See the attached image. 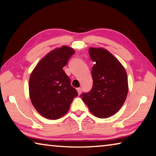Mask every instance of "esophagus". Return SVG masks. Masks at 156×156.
I'll list each match as a JSON object with an SVG mask.
<instances>
[{"label":"esophagus","mask_w":156,"mask_h":156,"mask_svg":"<svg viewBox=\"0 0 156 156\" xmlns=\"http://www.w3.org/2000/svg\"><path fill=\"white\" fill-rule=\"evenodd\" d=\"M77 91H78V95H80L81 92H82V89L81 88H77Z\"/></svg>","instance_id":"esophagus-1"}]
</instances>
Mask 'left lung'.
Listing matches in <instances>:
<instances>
[{"label": "left lung", "instance_id": "obj_1", "mask_svg": "<svg viewBox=\"0 0 156 156\" xmlns=\"http://www.w3.org/2000/svg\"><path fill=\"white\" fill-rule=\"evenodd\" d=\"M94 62L91 71L93 87L82 98L90 112L100 118L114 115L120 109L128 94V80L122 64L107 50L90 47Z\"/></svg>", "mask_w": 156, "mask_h": 156}]
</instances>
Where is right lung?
<instances>
[{
	"mask_svg": "<svg viewBox=\"0 0 156 156\" xmlns=\"http://www.w3.org/2000/svg\"><path fill=\"white\" fill-rule=\"evenodd\" d=\"M75 51L62 46L47 54L34 68L29 81L31 103L41 115L58 119L67 113L78 92L63 67Z\"/></svg>",
	"mask_w": 156,
	"mask_h": 156,
	"instance_id": "add662e5",
	"label": "right lung"
}]
</instances>
